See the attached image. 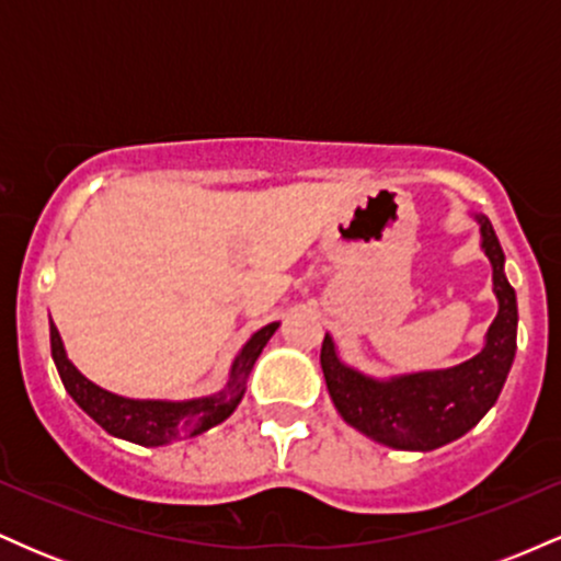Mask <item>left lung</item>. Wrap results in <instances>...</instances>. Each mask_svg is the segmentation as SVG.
<instances>
[{"label": "left lung", "instance_id": "obj_1", "mask_svg": "<svg viewBox=\"0 0 561 561\" xmlns=\"http://www.w3.org/2000/svg\"><path fill=\"white\" fill-rule=\"evenodd\" d=\"M480 224V248L493 266L499 313L488 327L478 356L448 369L377 379L340 362L330 334L321 343V371L340 416L371 440L398 450H435L467 435L499 401L517 351V295L504 274V250L488 221Z\"/></svg>", "mask_w": 561, "mask_h": 561}]
</instances>
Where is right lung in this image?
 Returning a JSON list of instances; mask_svg holds the SVG:
<instances>
[{"instance_id": "1", "label": "right lung", "mask_w": 561, "mask_h": 561, "mask_svg": "<svg viewBox=\"0 0 561 561\" xmlns=\"http://www.w3.org/2000/svg\"><path fill=\"white\" fill-rule=\"evenodd\" d=\"M276 330H279V321H272L263 330L250 334V340L242 345L234 364H231L227 388L214 392V396L192 398V401H139V398L115 396V392L100 388L76 369L55 324H49V343H53L55 366L60 371L68 396L105 433L121 437V440L137 443V446H169V443L182 440V437L205 433V430L216 427V424L234 414L244 396V388H248L250 371H253L261 351Z\"/></svg>"}]
</instances>
